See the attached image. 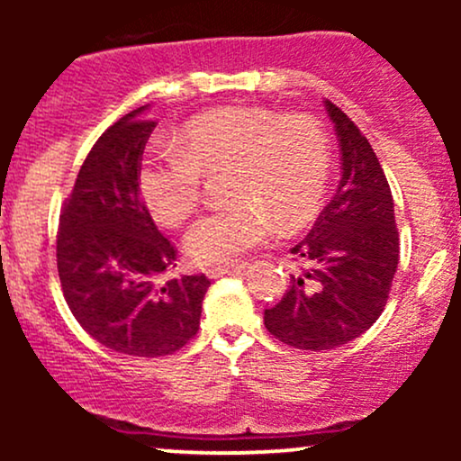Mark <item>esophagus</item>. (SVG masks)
Here are the masks:
<instances>
[{"label":"esophagus","mask_w":461,"mask_h":461,"mask_svg":"<svg viewBox=\"0 0 461 461\" xmlns=\"http://www.w3.org/2000/svg\"><path fill=\"white\" fill-rule=\"evenodd\" d=\"M245 271V264H231V267H216V268H208V277H223V275H238Z\"/></svg>","instance_id":"esophagus-1"}]
</instances>
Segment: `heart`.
I'll list each match as a JSON object with an SVG mask.
<instances>
[{
    "mask_svg": "<svg viewBox=\"0 0 461 461\" xmlns=\"http://www.w3.org/2000/svg\"><path fill=\"white\" fill-rule=\"evenodd\" d=\"M176 145L149 153L139 167L140 197L164 225H179L197 210L203 173L231 168L227 194L236 203L201 216L184 236L199 267L238 262L273 236V219L303 223L325 194L330 140L310 114L247 105L210 110L184 123Z\"/></svg>",
    "mask_w": 461,
    "mask_h": 461,
    "instance_id": "1",
    "label": "heart"
}]
</instances>
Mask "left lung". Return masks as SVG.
<instances>
[{
	"label": "left lung",
	"instance_id": "left-lung-1",
	"mask_svg": "<svg viewBox=\"0 0 461 461\" xmlns=\"http://www.w3.org/2000/svg\"><path fill=\"white\" fill-rule=\"evenodd\" d=\"M340 142L342 177L310 234L290 249L301 275L264 327L284 345L327 351L347 345L382 316L399 264V230L388 179L366 136L325 102Z\"/></svg>",
	"mask_w": 461,
	"mask_h": 461
}]
</instances>
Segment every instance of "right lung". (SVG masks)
<instances>
[{
	"instance_id": "add662e5",
	"label": "right lung",
	"mask_w": 461,
	"mask_h": 461,
	"mask_svg": "<svg viewBox=\"0 0 461 461\" xmlns=\"http://www.w3.org/2000/svg\"><path fill=\"white\" fill-rule=\"evenodd\" d=\"M147 105L99 136L60 212L56 258L76 321L104 347L134 357L171 356L199 330L205 275L164 279L177 249L153 223L139 167L156 123Z\"/></svg>"
}]
</instances>
